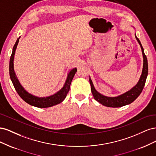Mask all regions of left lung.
Returning <instances> with one entry per match:
<instances>
[{
    "instance_id": "1",
    "label": "left lung",
    "mask_w": 156,
    "mask_h": 156,
    "mask_svg": "<svg viewBox=\"0 0 156 156\" xmlns=\"http://www.w3.org/2000/svg\"><path fill=\"white\" fill-rule=\"evenodd\" d=\"M135 37L136 40L138 41L139 45H140L141 49H142V53L143 55V68L139 81L134 87L132 88L130 90L122 94V95L113 98L107 97L103 96L102 94L97 92L93 85L92 80L90 79H89L90 84L91 86V91L94 98L97 101L103 105H105L108 107H120L122 106L130 104L131 103L134 101L136 99L139 97L140 93L143 91L148 72V60L147 58H146V56L144 53V49L142 45L140 44V40H139L138 37L136 36V35Z\"/></svg>"
}]
</instances>
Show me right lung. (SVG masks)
<instances>
[{
    "label": "right lung",
    "mask_w": 156,
    "mask_h": 156,
    "mask_svg": "<svg viewBox=\"0 0 156 156\" xmlns=\"http://www.w3.org/2000/svg\"><path fill=\"white\" fill-rule=\"evenodd\" d=\"M20 37L21 36H20L19 38H17L16 44L13 48L12 53L11 55L10 59V66H9V67H10L9 68V72H10V79L12 80L16 90L23 100L32 106L39 108H47L59 104L60 103H61L64 100L67 96V94L69 90L71 83L72 81V79L75 73L77 72V68H73L70 71L68 75L67 79L66 81L63 88L57 93L55 94L54 95H52L51 96H48L46 98H38L32 95V94L27 92L23 88L20 82H19L18 79H17L15 72H14L13 58L17 48V45L18 44Z\"/></svg>",
    "instance_id": "obj_1"
}]
</instances>
